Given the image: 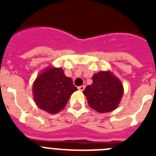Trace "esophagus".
<instances>
[{
  "mask_svg": "<svg viewBox=\"0 0 156 156\" xmlns=\"http://www.w3.org/2000/svg\"><path fill=\"white\" fill-rule=\"evenodd\" d=\"M85 89V86H80V87H78V90H83Z\"/></svg>",
  "mask_w": 156,
  "mask_h": 156,
  "instance_id": "esophagus-1",
  "label": "esophagus"
}]
</instances>
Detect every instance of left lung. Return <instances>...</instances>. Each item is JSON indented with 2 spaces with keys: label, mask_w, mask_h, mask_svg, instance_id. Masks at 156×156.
I'll list each match as a JSON object with an SVG mask.
<instances>
[{
  "label": "left lung",
  "mask_w": 156,
  "mask_h": 156,
  "mask_svg": "<svg viewBox=\"0 0 156 156\" xmlns=\"http://www.w3.org/2000/svg\"><path fill=\"white\" fill-rule=\"evenodd\" d=\"M93 83L83 90L89 106L96 112H109L117 108L123 95V86L111 72L94 74Z\"/></svg>",
  "instance_id": "1"
}]
</instances>
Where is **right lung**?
<instances>
[{"label":"right lung","instance_id":"right-lung-1","mask_svg":"<svg viewBox=\"0 0 156 156\" xmlns=\"http://www.w3.org/2000/svg\"><path fill=\"white\" fill-rule=\"evenodd\" d=\"M78 88L61 68H48L38 76L33 84L34 100L40 109L51 114L65 108L70 95Z\"/></svg>","mask_w":156,"mask_h":156}]
</instances>
